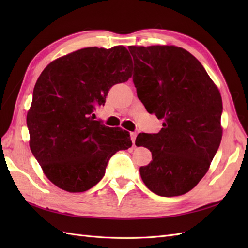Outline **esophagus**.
<instances>
[{"label":"esophagus","instance_id":"obj_1","mask_svg":"<svg viewBox=\"0 0 248 248\" xmlns=\"http://www.w3.org/2000/svg\"><path fill=\"white\" fill-rule=\"evenodd\" d=\"M130 138L134 146V141H136V139H137V132H130Z\"/></svg>","mask_w":248,"mask_h":248}]
</instances>
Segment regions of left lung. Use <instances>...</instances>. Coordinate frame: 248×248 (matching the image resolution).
<instances>
[{
    "label": "left lung",
    "mask_w": 248,
    "mask_h": 248,
    "mask_svg": "<svg viewBox=\"0 0 248 248\" xmlns=\"http://www.w3.org/2000/svg\"><path fill=\"white\" fill-rule=\"evenodd\" d=\"M133 82L150 114L163 119L158 133H140L137 146L152 153L141 180L161 197H178L206 175L222 138V100L199 60L175 46H128Z\"/></svg>",
    "instance_id": "8db88e82"
}]
</instances>
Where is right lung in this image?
I'll use <instances>...</instances> for the list:
<instances>
[{
    "instance_id": "add662e5",
    "label": "right lung",
    "mask_w": 248,
    "mask_h": 248,
    "mask_svg": "<svg viewBox=\"0 0 248 248\" xmlns=\"http://www.w3.org/2000/svg\"><path fill=\"white\" fill-rule=\"evenodd\" d=\"M131 69L128 50L117 46L72 51L41 72L27 114L30 148L59 188H92L106 174L110 157L131 147L128 131L104 126L91 116L112 86L131 78Z\"/></svg>"
}]
</instances>
